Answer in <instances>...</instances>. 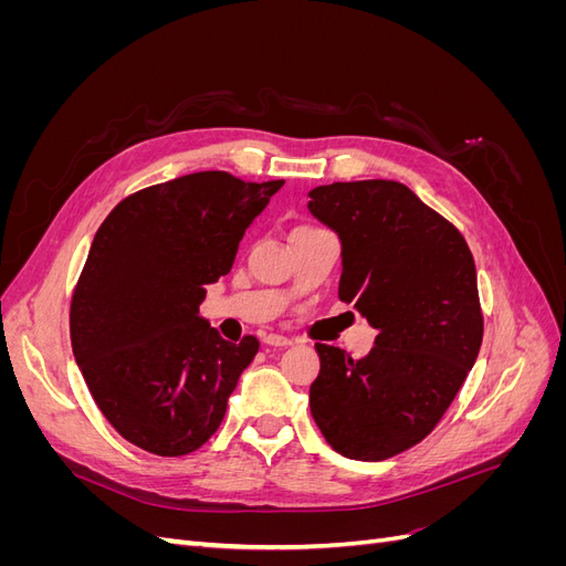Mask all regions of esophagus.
<instances>
[{"label":"esophagus","instance_id":"esophagus-1","mask_svg":"<svg viewBox=\"0 0 566 566\" xmlns=\"http://www.w3.org/2000/svg\"><path fill=\"white\" fill-rule=\"evenodd\" d=\"M264 342H266L269 347H279V349L293 345V342H290V339H287V337H283V335H266V337H264Z\"/></svg>","mask_w":566,"mask_h":566}]
</instances>
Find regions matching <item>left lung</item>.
<instances>
[{
  "label": "left lung",
  "mask_w": 566,
  "mask_h": 566,
  "mask_svg": "<svg viewBox=\"0 0 566 566\" xmlns=\"http://www.w3.org/2000/svg\"><path fill=\"white\" fill-rule=\"evenodd\" d=\"M310 198L339 238V300L378 331L364 358L316 345L312 416L339 455L387 460L434 430L476 361L484 318L472 252L399 181H337Z\"/></svg>",
  "instance_id": "obj_1"
}]
</instances>
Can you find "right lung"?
<instances>
[{"mask_svg": "<svg viewBox=\"0 0 566 566\" xmlns=\"http://www.w3.org/2000/svg\"><path fill=\"white\" fill-rule=\"evenodd\" d=\"M285 181L196 172L125 198L96 231L71 304V342L96 406L134 447L200 449L260 342L221 339L198 312Z\"/></svg>", "mask_w": 566, "mask_h": 566, "instance_id": "add662e5", "label": "right lung"}]
</instances>
